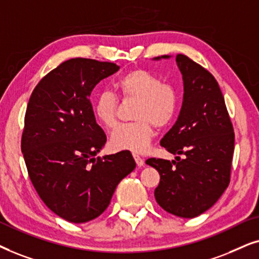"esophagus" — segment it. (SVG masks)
<instances>
[{
  "label": "esophagus",
  "instance_id": "esophagus-1",
  "mask_svg": "<svg viewBox=\"0 0 259 259\" xmlns=\"http://www.w3.org/2000/svg\"><path fill=\"white\" fill-rule=\"evenodd\" d=\"M134 158H135L136 163H137V165H139V167H142V165L144 164V160H143L142 157L140 156V155H137V154H134Z\"/></svg>",
  "mask_w": 259,
  "mask_h": 259
}]
</instances>
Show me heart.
<instances>
[{"instance_id": "heart-1", "label": "heart", "mask_w": 259, "mask_h": 259, "mask_svg": "<svg viewBox=\"0 0 259 259\" xmlns=\"http://www.w3.org/2000/svg\"><path fill=\"white\" fill-rule=\"evenodd\" d=\"M113 86L123 99H135L133 118L136 120L117 127L110 140L111 146L116 150L142 153L153 140L154 125L167 126L177 115V90L143 68L126 72L117 79ZM117 109L118 99L109 91L101 92L94 102L96 118L108 129L117 124Z\"/></svg>"}]
</instances>
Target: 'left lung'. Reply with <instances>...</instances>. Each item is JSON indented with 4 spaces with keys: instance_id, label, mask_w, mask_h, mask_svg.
Returning a JSON list of instances; mask_svg holds the SVG:
<instances>
[{
    "instance_id": "8db88e82",
    "label": "left lung",
    "mask_w": 259,
    "mask_h": 259,
    "mask_svg": "<svg viewBox=\"0 0 259 259\" xmlns=\"http://www.w3.org/2000/svg\"><path fill=\"white\" fill-rule=\"evenodd\" d=\"M175 60L184 80V101L160 144L178 155L177 161L151 157L146 163L160 174L157 204L177 217L194 218L211 208L230 184L234 133L215 78L184 54Z\"/></svg>"
}]
</instances>
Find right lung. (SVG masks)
Masks as SVG:
<instances>
[{"mask_svg": "<svg viewBox=\"0 0 259 259\" xmlns=\"http://www.w3.org/2000/svg\"><path fill=\"white\" fill-rule=\"evenodd\" d=\"M118 70L106 61L66 60L41 79L27 105L21 150L30 181L47 207L70 223L101 215L136 167L129 150L96 157L106 135L90 96Z\"/></svg>", "mask_w": 259, "mask_h": 259, "instance_id": "right-lung-1", "label": "right lung"}]
</instances>
